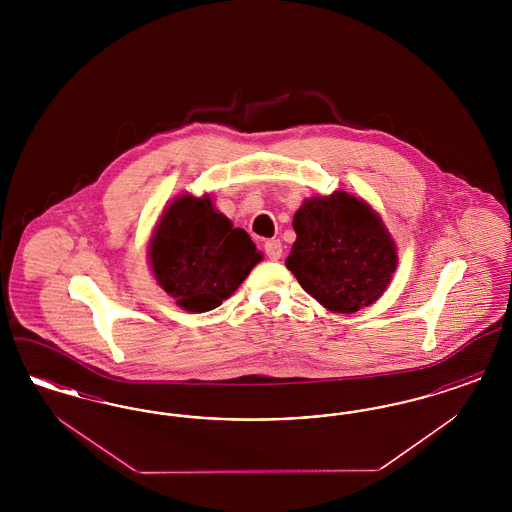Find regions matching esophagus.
<instances>
[{
  "instance_id": "obj_1",
  "label": "esophagus",
  "mask_w": 512,
  "mask_h": 512,
  "mask_svg": "<svg viewBox=\"0 0 512 512\" xmlns=\"http://www.w3.org/2000/svg\"><path fill=\"white\" fill-rule=\"evenodd\" d=\"M265 253L270 261H278L282 257V244L278 240H267L265 242Z\"/></svg>"
}]
</instances>
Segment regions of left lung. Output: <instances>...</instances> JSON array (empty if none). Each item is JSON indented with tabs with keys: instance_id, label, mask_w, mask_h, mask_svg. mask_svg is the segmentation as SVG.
I'll return each instance as SVG.
<instances>
[{
	"instance_id": "1",
	"label": "left lung",
	"mask_w": 512,
	"mask_h": 512,
	"mask_svg": "<svg viewBox=\"0 0 512 512\" xmlns=\"http://www.w3.org/2000/svg\"><path fill=\"white\" fill-rule=\"evenodd\" d=\"M297 240L286 267L301 288L336 313L372 305L397 267L382 219L347 192L307 199L293 217Z\"/></svg>"
}]
</instances>
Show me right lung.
<instances>
[{"label":"right lung","mask_w":512,"mask_h":512,"mask_svg":"<svg viewBox=\"0 0 512 512\" xmlns=\"http://www.w3.org/2000/svg\"><path fill=\"white\" fill-rule=\"evenodd\" d=\"M261 259L249 234L217 213L207 195L172 201L149 244L159 286L190 313L219 307Z\"/></svg>","instance_id":"1"}]
</instances>
